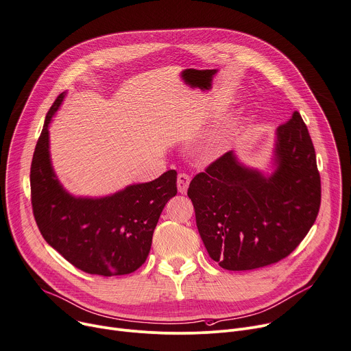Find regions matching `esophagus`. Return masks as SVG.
Returning a JSON list of instances; mask_svg holds the SVG:
<instances>
[{"instance_id":"obj_1","label":"esophagus","mask_w":351,"mask_h":351,"mask_svg":"<svg viewBox=\"0 0 351 351\" xmlns=\"http://www.w3.org/2000/svg\"><path fill=\"white\" fill-rule=\"evenodd\" d=\"M189 176L185 174V173H180L178 174V178H177V188H178V192L180 193H185L188 186H189Z\"/></svg>"}]
</instances>
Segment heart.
Listing matches in <instances>:
<instances>
[{"mask_svg":"<svg viewBox=\"0 0 351 351\" xmlns=\"http://www.w3.org/2000/svg\"><path fill=\"white\" fill-rule=\"evenodd\" d=\"M224 142H226L224 136H217V138L213 141V143H212V149H215V150H220V149L223 147Z\"/></svg>","mask_w":351,"mask_h":351,"instance_id":"heart-1","label":"heart"}]
</instances>
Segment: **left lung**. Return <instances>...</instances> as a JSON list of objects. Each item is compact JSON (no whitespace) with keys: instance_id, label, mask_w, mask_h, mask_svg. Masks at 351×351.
<instances>
[{"instance_id":"1","label":"left lung","mask_w":351,"mask_h":351,"mask_svg":"<svg viewBox=\"0 0 351 351\" xmlns=\"http://www.w3.org/2000/svg\"><path fill=\"white\" fill-rule=\"evenodd\" d=\"M276 171L263 177L232 152L192 178L188 197L209 256L227 270H251L289 256L321 206L315 149L298 111L278 127Z\"/></svg>"}]
</instances>
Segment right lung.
Instances as JSON below:
<instances>
[{
  "mask_svg": "<svg viewBox=\"0 0 351 351\" xmlns=\"http://www.w3.org/2000/svg\"><path fill=\"white\" fill-rule=\"evenodd\" d=\"M64 99L61 93L46 115L30 166V199L43 239L69 263L99 276L128 275L150 251L153 231L166 204L177 195V171L154 181L130 185L100 199L73 198L51 169L49 123Z\"/></svg>",
  "mask_w": 351,
  "mask_h": 351,
  "instance_id": "obj_1",
  "label": "right lung"
}]
</instances>
